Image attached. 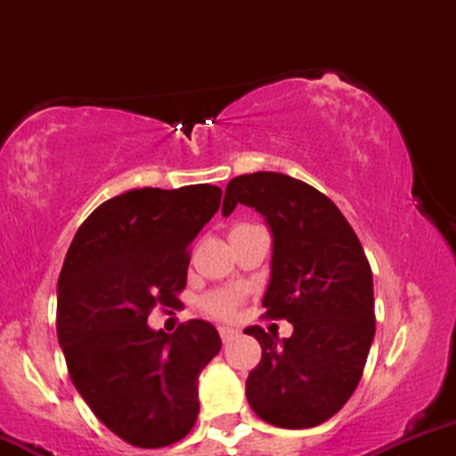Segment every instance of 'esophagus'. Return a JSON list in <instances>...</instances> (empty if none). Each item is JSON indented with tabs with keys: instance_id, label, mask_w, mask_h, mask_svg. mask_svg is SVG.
I'll return each mask as SVG.
<instances>
[{
	"instance_id": "1",
	"label": "esophagus",
	"mask_w": 456,
	"mask_h": 456,
	"mask_svg": "<svg viewBox=\"0 0 456 456\" xmlns=\"http://www.w3.org/2000/svg\"><path fill=\"white\" fill-rule=\"evenodd\" d=\"M218 333H220V338H223V342H229V339H232L238 330L232 329V326H218Z\"/></svg>"
}]
</instances>
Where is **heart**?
Masks as SVG:
<instances>
[{"label": "heart", "instance_id": "1", "mask_svg": "<svg viewBox=\"0 0 456 456\" xmlns=\"http://www.w3.org/2000/svg\"><path fill=\"white\" fill-rule=\"evenodd\" d=\"M238 227H242V224H238ZM242 297H245L242 289H214L207 296H202L200 309L207 315L216 317V320H229V317H233V314H236L238 306H240Z\"/></svg>", "mask_w": 456, "mask_h": 456}]
</instances>
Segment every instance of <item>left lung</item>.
Instances as JSON below:
<instances>
[{
  "mask_svg": "<svg viewBox=\"0 0 456 456\" xmlns=\"http://www.w3.org/2000/svg\"><path fill=\"white\" fill-rule=\"evenodd\" d=\"M238 202L260 211L273 233L265 317L293 324L282 339L262 326L245 329L262 346L247 399L266 424L320 426L355 393L375 338L369 257L338 205L297 178L236 176L224 190L223 216Z\"/></svg>",
  "mask_w": 456,
  "mask_h": 456,
  "instance_id": "1",
  "label": "left lung"
}]
</instances>
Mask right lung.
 Listing matches in <instances>:
<instances>
[{
	"label": "right lung",
	"instance_id": "obj_1",
	"mask_svg": "<svg viewBox=\"0 0 456 456\" xmlns=\"http://www.w3.org/2000/svg\"><path fill=\"white\" fill-rule=\"evenodd\" d=\"M220 187L126 191L84 220L57 284V338L68 375L90 411L136 448L190 435L199 375L218 355L209 322L172 335L147 326L154 306L181 305L190 245L220 207Z\"/></svg>",
	"mask_w": 456,
	"mask_h": 456
}]
</instances>
